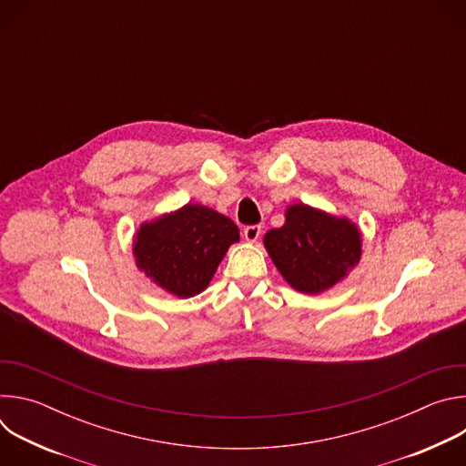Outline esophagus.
Listing matches in <instances>:
<instances>
[{"label": "esophagus", "mask_w": 466, "mask_h": 466, "mask_svg": "<svg viewBox=\"0 0 466 466\" xmlns=\"http://www.w3.org/2000/svg\"><path fill=\"white\" fill-rule=\"evenodd\" d=\"M259 234H261V227L259 225H250V227H245V230H243V236H245V239L248 243H256Z\"/></svg>", "instance_id": "obj_1"}]
</instances>
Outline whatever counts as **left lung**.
<instances>
[{
    "mask_svg": "<svg viewBox=\"0 0 466 466\" xmlns=\"http://www.w3.org/2000/svg\"><path fill=\"white\" fill-rule=\"evenodd\" d=\"M277 269L297 291L317 295L341 282L361 258V232L347 218L297 203L263 238Z\"/></svg>",
    "mask_w": 466,
    "mask_h": 466,
    "instance_id": "left-lung-1",
    "label": "left lung"
}]
</instances>
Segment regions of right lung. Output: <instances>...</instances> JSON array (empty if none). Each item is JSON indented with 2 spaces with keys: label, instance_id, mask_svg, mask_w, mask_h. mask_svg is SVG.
Masks as SVG:
<instances>
[{
  "label": "right lung",
  "instance_id": "right-lung-1",
  "mask_svg": "<svg viewBox=\"0 0 466 466\" xmlns=\"http://www.w3.org/2000/svg\"><path fill=\"white\" fill-rule=\"evenodd\" d=\"M236 223L203 205H186L144 223L135 236L138 269L167 293L189 299L205 291L232 243Z\"/></svg>",
  "mask_w": 466,
  "mask_h": 466
}]
</instances>
